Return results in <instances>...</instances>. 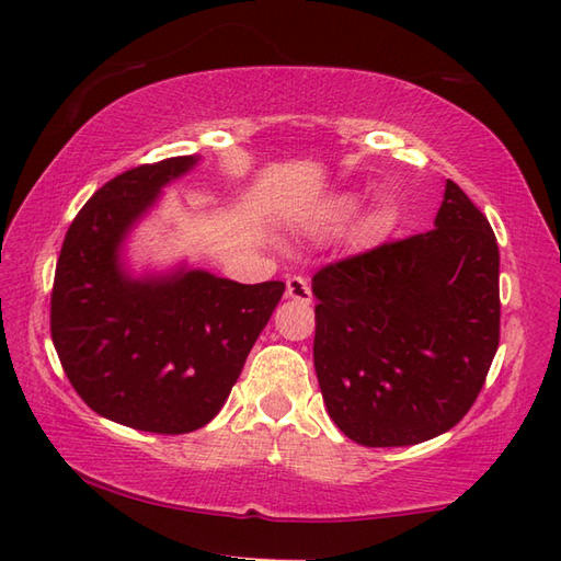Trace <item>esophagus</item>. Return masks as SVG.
Listing matches in <instances>:
<instances>
[{"label":"esophagus","mask_w":561,"mask_h":561,"mask_svg":"<svg viewBox=\"0 0 561 561\" xmlns=\"http://www.w3.org/2000/svg\"><path fill=\"white\" fill-rule=\"evenodd\" d=\"M287 299L296 301V304H304L308 306L313 301V294H311V284L304 277H289L287 279Z\"/></svg>","instance_id":"34e87169"}]
</instances>
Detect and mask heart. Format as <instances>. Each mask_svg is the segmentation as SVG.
Returning a JSON list of instances; mask_svg holds the SVG:
<instances>
[{
  "label": "heart",
  "instance_id": "1",
  "mask_svg": "<svg viewBox=\"0 0 561 561\" xmlns=\"http://www.w3.org/2000/svg\"><path fill=\"white\" fill-rule=\"evenodd\" d=\"M356 209H359V197L352 193H342L328 202V207L323 209V221L330 229H342V226L354 217ZM396 207L386 205V202H378V205L366 209L359 221L354 224L352 241L356 245H374L378 241H383L392 226H396Z\"/></svg>",
  "mask_w": 561,
  "mask_h": 561
}]
</instances>
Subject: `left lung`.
Listing matches in <instances>:
<instances>
[{"label": "left lung", "mask_w": 561, "mask_h": 561, "mask_svg": "<svg viewBox=\"0 0 561 561\" xmlns=\"http://www.w3.org/2000/svg\"><path fill=\"white\" fill-rule=\"evenodd\" d=\"M313 364L328 414L362 446H414L456 426L499 347V245L446 181L434 229L313 277Z\"/></svg>", "instance_id": "obj_1"}]
</instances>
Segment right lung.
Instances as JSON below:
<instances>
[{"instance_id": "1", "label": "right lung", "mask_w": 561, "mask_h": 561, "mask_svg": "<svg viewBox=\"0 0 561 561\" xmlns=\"http://www.w3.org/2000/svg\"><path fill=\"white\" fill-rule=\"evenodd\" d=\"M197 161L137 165L96 190L55 270L50 330L69 383L93 412L139 432L211 422L284 294V282L238 284L185 262L129 272V233Z\"/></svg>"}]
</instances>
